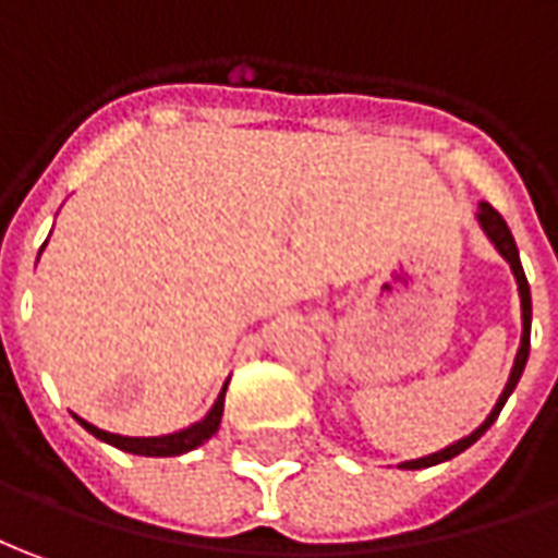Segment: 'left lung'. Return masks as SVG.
Listing matches in <instances>:
<instances>
[{
    "instance_id": "left-lung-1",
    "label": "left lung",
    "mask_w": 558,
    "mask_h": 558,
    "mask_svg": "<svg viewBox=\"0 0 558 558\" xmlns=\"http://www.w3.org/2000/svg\"><path fill=\"white\" fill-rule=\"evenodd\" d=\"M477 221H480V228L486 230V236L492 240V245H495V248L501 252V257H505L507 264H510L513 276H517V288H520V303H522L520 352H517V361H513V371H510V379H507V386H505V391H501V398H498V403L492 407V413L486 416V422L480 425L477 432L468 434V437H462V440H456L452 447L440 449V452H432V456H425V459H413V462H403L401 468H407V471H418V468H432V464L447 462V459H452V456L464 452V449L471 447V444H477L480 437L489 432L492 422L498 418L501 407H505L507 398H510V391L517 389V383H520L522 371H525V361H529V345H532V291H529V279H525V272H522L520 248H517V242H513V233H510V228H507V221L501 218V215L495 213V209H492L489 203H480Z\"/></svg>"
}]
</instances>
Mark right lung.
<instances>
[{
    "label": "right lung",
    "mask_w": 558,
    "mask_h": 558,
    "mask_svg": "<svg viewBox=\"0 0 558 558\" xmlns=\"http://www.w3.org/2000/svg\"><path fill=\"white\" fill-rule=\"evenodd\" d=\"M225 391H228V386L221 389L218 401L213 403V410L199 418V422H194L191 428H182V432L163 434V437H124V434L102 432V428H96V425H90V422H84L81 416L75 418L81 422V428H87L94 437L106 440V444H111V447L124 449V452H133V456H151V459H160V456H182V452H191V449H197L199 444H206V440L218 432V425H221V413H225Z\"/></svg>",
    "instance_id": "1"
}]
</instances>
